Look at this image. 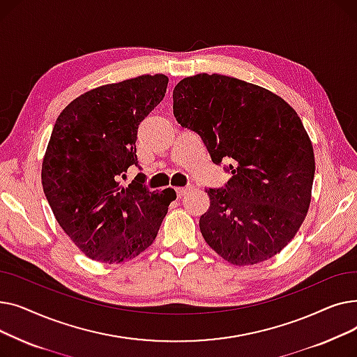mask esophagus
Returning a JSON list of instances; mask_svg holds the SVG:
<instances>
[{
    "label": "esophagus",
    "mask_w": 357,
    "mask_h": 357,
    "mask_svg": "<svg viewBox=\"0 0 357 357\" xmlns=\"http://www.w3.org/2000/svg\"><path fill=\"white\" fill-rule=\"evenodd\" d=\"M190 190H191V188H188V186H185V188H176V190H175V191H176V197H178V198H182Z\"/></svg>",
    "instance_id": "1"
}]
</instances>
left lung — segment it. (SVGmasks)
Masks as SVG:
<instances>
[{
  "mask_svg": "<svg viewBox=\"0 0 357 357\" xmlns=\"http://www.w3.org/2000/svg\"><path fill=\"white\" fill-rule=\"evenodd\" d=\"M174 116L201 137L215 165L231 162L226 186L205 190V241L238 266L273 257L301 227L311 202L314 150L296 111L259 85L198 73L175 86Z\"/></svg>",
  "mask_w": 357,
  "mask_h": 357,
  "instance_id": "1",
  "label": "left lung"
}]
</instances>
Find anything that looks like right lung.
Returning a JSON list of instances; mask_svg holds the SVG:
<instances>
[{
	"label": "right lung",
	"mask_w": 357,
	"mask_h": 357,
	"mask_svg": "<svg viewBox=\"0 0 357 357\" xmlns=\"http://www.w3.org/2000/svg\"><path fill=\"white\" fill-rule=\"evenodd\" d=\"M167 77L142 75L93 88L65 107L54 123L42 163L50 208L69 238L89 259L120 264L144 252L158 236L176 192H152L139 174V124L165 97Z\"/></svg>",
	"instance_id": "right-lung-1"
}]
</instances>
